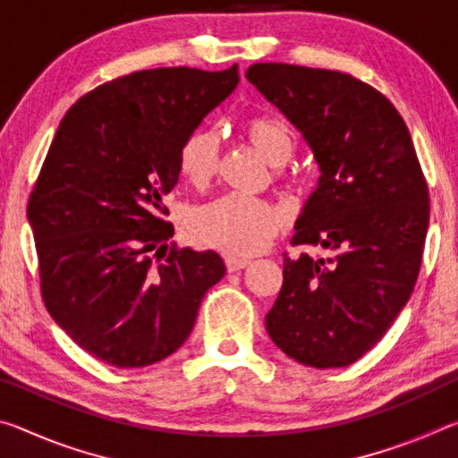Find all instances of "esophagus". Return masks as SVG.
I'll use <instances>...</instances> for the list:
<instances>
[{
	"mask_svg": "<svg viewBox=\"0 0 458 458\" xmlns=\"http://www.w3.org/2000/svg\"><path fill=\"white\" fill-rule=\"evenodd\" d=\"M224 262H226V268H228V273H236V270H242V268H246L248 265H250V260L248 259H238V257H228L224 259Z\"/></svg>",
	"mask_w": 458,
	"mask_h": 458,
	"instance_id": "1",
	"label": "esophagus"
}]
</instances>
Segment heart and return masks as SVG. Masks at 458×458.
Wrapping results in <instances>:
<instances>
[{"label":"heart","mask_w":458,"mask_h":458,"mask_svg":"<svg viewBox=\"0 0 458 458\" xmlns=\"http://www.w3.org/2000/svg\"><path fill=\"white\" fill-rule=\"evenodd\" d=\"M246 135L268 164L281 165L297 145L293 129L278 117H252ZM220 165V137L214 129L193 131L180 149V172L191 185L204 188ZM283 212L265 199L228 193L193 210L185 222V234L193 244L248 257L270 244L283 228Z\"/></svg>","instance_id":"b5f03b06"}]
</instances>
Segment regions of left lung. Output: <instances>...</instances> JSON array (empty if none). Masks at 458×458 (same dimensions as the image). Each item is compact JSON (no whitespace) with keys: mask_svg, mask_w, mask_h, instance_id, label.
Here are the masks:
<instances>
[{"mask_svg":"<svg viewBox=\"0 0 458 458\" xmlns=\"http://www.w3.org/2000/svg\"><path fill=\"white\" fill-rule=\"evenodd\" d=\"M246 79L301 131L321 172L293 244L329 250L284 259L267 331L294 361L350 366L390 329L420 273L430 204L412 137L352 74L260 62Z\"/></svg>","mask_w":458,"mask_h":458,"instance_id":"left-lung-1","label":"left lung"}]
</instances>
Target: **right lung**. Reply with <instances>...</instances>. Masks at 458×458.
<instances>
[{
	"mask_svg": "<svg viewBox=\"0 0 458 458\" xmlns=\"http://www.w3.org/2000/svg\"><path fill=\"white\" fill-rule=\"evenodd\" d=\"M238 81V64L139 71L90 90L60 121L28 201L42 297L108 366L145 368L180 350L226 275L218 252L169 248L164 198L183 141Z\"/></svg>",
	"mask_w": 458,
	"mask_h": 458,
	"instance_id": "obj_1",
	"label": "right lung"
}]
</instances>
